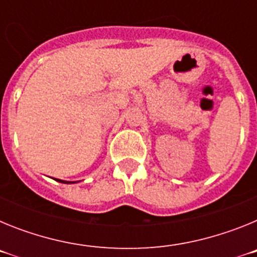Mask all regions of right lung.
<instances>
[{
  "mask_svg": "<svg viewBox=\"0 0 257 257\" xmlns=\"http://www.w3.org/2000/svg\"><path fill=\"white\" fill-rule=\"evenodd\" d=\"M56 181H60V183H65V184H69V181H64V180H59V179H56Z\"/></svg>",
  "mask_w": 257,
  "mask_h": 257,
  "instance_id": "add662e5",
  "label": "right lung"
}]
</instances>
